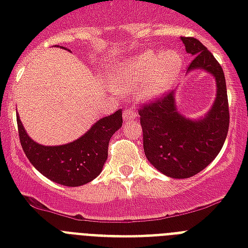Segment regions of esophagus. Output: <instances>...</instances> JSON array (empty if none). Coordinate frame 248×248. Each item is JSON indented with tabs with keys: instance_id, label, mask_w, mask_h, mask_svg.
I'll return each instance as SVG.
<instances>
[{
	"instance_id": "esophagus-1",
	"label": "esophagus",
	"mask_w": 248,
	"mask_h": 248,
	"mask_svg": "<svg viewBox=\"0 0 248 248\" xmlns=\"http://www.w3.org/2000/svg\"><path fill=\"white\" fill-rule=\"evenodd\" d=\"M124 120H135V118H138V113L135 110H131V109H124Z\"/></svg>"
}]
</instances>
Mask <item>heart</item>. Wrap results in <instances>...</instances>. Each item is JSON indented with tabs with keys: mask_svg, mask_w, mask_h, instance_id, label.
<instances>
[{
	"mask_svg": "<svg viewBox=\"0 0 248 248\" xmlns=\"http://www.w3.org/2000/svg\"><path fill=\"white\" fill-rule=\"evenodd\" d=\"M179 51H145L121 63L112 75V83L120 93L139 86L140 96L153 97L171 86L183 69Z\"/></svg>",
	"mask_w": 248,
	"mask_h": 248,
	"instance_id": "heart-1",
	"label": "heart"
}]
</instances>
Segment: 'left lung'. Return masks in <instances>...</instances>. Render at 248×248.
<instances>
[{
  "mask_svg": "<svg viewBox=\"0 0 248 248\" xmlns=\"http://www.w3.org/2000/svg\"><path fill=\"white\" fill-rule=\"evenodd\" d=\"M185 50L194 56L188 72L204 69L216 79L217 93L202 120H189L177 112L175 93L170 91L139 108L143 145L148 161L173 179L201 172L219 155L229 128V104L223 68L194 37H181Z\"/></svg>",
  "mask_w": 248,
  "mask_h": 248,
  "instance_id": "1",
  "label": "left lung"
}]
</instances>
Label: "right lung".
I'll return each mask as SVG.
<instances>
[{"mask_svg":"<svg viewBox=\"0 0 248 248\" xmlns=\"http://www.w3.org/2000/svg\"><path fill=\"white\" fill-rule=\"evenodd\" d=\"M17 131L27 158L44 176L65 186L87 184L101 172L108 158L109 140L122 126V109L104 117L76 141L45 147L25 132L19 116Z\"/></svg>","mask_w":248,"mask_h":248,"instance_id":"1","label":"right lung"}]
</instances>
